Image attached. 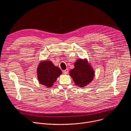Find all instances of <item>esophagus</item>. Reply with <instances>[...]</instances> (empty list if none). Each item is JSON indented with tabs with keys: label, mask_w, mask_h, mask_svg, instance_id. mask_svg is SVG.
<instances>
[{
	"label": "esophagus",
	"mask_w": 131,
	"mask_h": 131,
	"mask_svg": "<svg viewBox=\"0 0 131 131\" xmlns=\"http://www.w3.org/2000/svg\"><path fill=\"white\" fill-rule=\"evenodd\" d=\"M63 72H64V74H67L68 72V69H66L63 70Z\"/></svg>",
	"instance_id": "obj_1"
}]
</instances>
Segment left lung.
I'll use <instances>...</instances> for the list:
<instances>
[{"label":"left lung","mask_w":131,"mask_h":131,"mask_svg":"<svg viewBox=\"0 0 131 131\" xmlns=\"http://www.w3.org/2000/svg\"><path fill=\"white\" fill-rule=\"evenodd\" d=\"M74 67L70 70L69 75L76 85L84 88L94 79V70L86 59H78L74 63Z\"/></svg>","instance_id":"left-lung-1"}]
</instances>
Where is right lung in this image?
<instances>
[{"mask_svg": "<svg viewBox=\"0 0 131 131\" xmlns=\"http://www.w3.org/2000/svg\"><path fill=\"white\" fill-rule=\"evenodd\" d=\"M62 73L58 66H55L51 61H40L37 69V78L40 84L51 88Z\"/></svg>", "mask_w": 131, "mask_h": 131, "instance_id": "obj_1", "label": "right lung"}]
</instances>
